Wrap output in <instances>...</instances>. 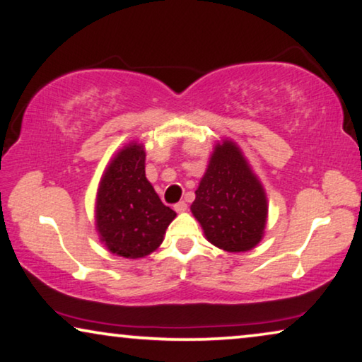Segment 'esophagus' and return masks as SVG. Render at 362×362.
<instances>
[{"instance_id": "34e87169", "label": "esophagus", "mask_w": 362, "mask_h": 362, "mask_svg": "<svg viewBox=\"0 0 362 362\" xmlns=\"http://www.w3.org/2000/svg\"><path fill=\"white\" fill-rule=\"evenodd\" d=\"M175 211H176V212H186V211H187V204H186L185 201L177 202L176 206H175Z\"/></svg>"}]
</instances>
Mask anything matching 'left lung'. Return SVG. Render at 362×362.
<instances>
[{
	"instance_id": "8db88e82",
	"label": "left lung",
	"mask_w": 362,
	"mask_h": 362,
	"mask_svg": "<svg viewBox=\"0 0 362 362\" xmlns=\"http://www.w3.org/2000/svg\"><path fill=\"white\" fill-rule=\"evenodd\" d=\"M191 212L207 242L223 251L243 253L263 240L268 197L233 140L223 139L214 146Z\"/></svg>"
}]
</instances>
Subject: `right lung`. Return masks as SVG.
Here are the masks:
<instances>
[{"mask_svg": "<svg viewBox=\"0 0 362 362\" xmlns=\"http://www.w3.org/2000/svg\"><path fill=\"white\" fill-rule=\"evenodd\" d=\"M145 156L140 142L124 145L103 173L94 206L101 243L112 255L127 259L153 253L176 217L146 180Z\"/></svg>", "mask_w": 362, "mask_h": 362, "instance_id": "obj_1", "label": "right lung"}]
</instances>
